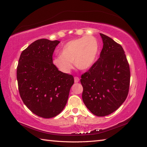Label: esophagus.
I'll return each instance as SVG.
<instances>
[{
	"label": "esophagus",
	"mask_w": 147,
	"mask_h": 147,
	"mask_svg": "<svg viewBox=\"0 0 147 147\" xmlns=\"http://www.w3.org/2000/svg\"><path fill=\"white\" fill-rule=\"evenodd\" d=\"M74 82H75V83H78V82L80 81V78H78V77H77V76L74 77Z\"/></svg>",
	"instance_id": "1"
}]
</instances>
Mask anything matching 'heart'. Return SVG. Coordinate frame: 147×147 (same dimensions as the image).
<instances>
[{
  "label": "heart",
  "mask_w": 147,
  "mask_h": 147,
  "mask_svg": "<svg viewBox=\"0 0 147 147\" xmlns=\"http://www.w3.org/2000/svg\"><path fill=\"white\" fill-rule=\"evenodd\" d=\"M98 53V43L92 36H84L65 43L60 51L61 55L54 58L53 63L62 73H69L73 68L86 70L95 61Z\"/></svg>",
  "instance_id": "b5f03b06"
}]
</instances>
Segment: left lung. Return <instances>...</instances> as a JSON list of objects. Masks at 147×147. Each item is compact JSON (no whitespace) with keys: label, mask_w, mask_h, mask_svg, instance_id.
Masks as SVG:
<instances>
[{"label":"left lung","mask_w":147,"mask_h":147,"mask_svg":"<svg viewBox=\"0 0 147 147\" xmlns=\"http://www.w3.org/2000/svg\"><path fill=\"white\" fill-rule=\"evenodd\" d=\"M103 48L100 58L81 76L82 100L94 115L104 117L116 111L127 97L130 71L123 47L100 34Z\"/></svg>","instance_id":"obj_1"}]
</instances>
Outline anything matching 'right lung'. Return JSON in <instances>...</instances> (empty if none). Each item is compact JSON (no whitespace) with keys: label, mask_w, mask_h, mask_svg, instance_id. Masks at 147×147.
<instances>
[{"label":"right lung","mask_w":147,"mask_h":147,"mask_svg":"<svg viewBox=\"0 0 147 147\" xmlns=\"http://www.w3.org/2000/svg\"><path fill=\"white\" fill-rule=\"evenodd\" d=\"M60 41L41 39L22 52L17 68L20 96L32 113L52 118L61 113L74 84L71 74L54 65L53 53Z\"/></svg>","instance_id":"1"}]
</instances>
